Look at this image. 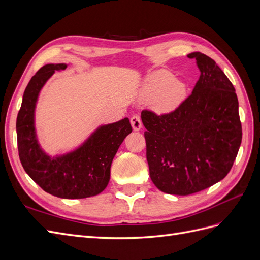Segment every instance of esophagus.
<instances>
[{
	"label": "esophagus",
	"instance_id": "1",
	"mask_svg": "<svg viewBox=\"0 0 260 260\" xmlns=\"http://www.w3.org/2000/svg\"><path fill=\"white\" fill-rule=\"evenodd\" d=\"M131 125L132 128L135 131H139L141 128H142V120H141V118L139 115H133L130 119Z\"/></svg>",
	"mask_w": 260,
	"mask_h": 260
}]
</instances>
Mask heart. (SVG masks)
I'll use <instances>...</instances> for the list:
<instances>
[{
  "label": "heart",
  "mask_w": 260,
  "mask_h": 260,
  "mask_svg": "<svg viewBox=\"0 0 260 260\" xmlns=\"http://www.w3.org/2000/svg\"><path fill=\"white\" fill-rule=\"evenodd\" d=\"M142 96L153 100L157 111L166 113L174 111L186 96V85L183 81L174 79L166 70H158L149 75L143 85Z\"/></svg>",
  "instance_id": "heart-1"
}]
</instances>
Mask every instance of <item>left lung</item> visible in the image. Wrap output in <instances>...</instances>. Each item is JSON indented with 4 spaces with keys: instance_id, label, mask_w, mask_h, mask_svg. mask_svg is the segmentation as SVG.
Here are the masks:
<instances>
[{
    "instance_id": "1",
    "label": "left lung",
    "mask_w": 260,
    "mask_h": 260,
    "mask_svg": "<svg viewBox=\"0 0 260 260\" xmlns=\"http://www.w3.org/2000/svg\"><path fill=\"white\" fill-rule=\"evenodd\" d=\"M201 70L191 95L176 109L157 115L143 109L149 176L160 191L188 195L222 180L242 142L235 89L216 61L194 52Z\"/></svg>"
}]
</instances>
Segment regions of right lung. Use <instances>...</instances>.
I'll use <instances>...</instances> for the list:
<instances>
[{
    "mask_svg": "<svg viewBox=\"0 0 260 260\" xmlns=\"http://www.w3.org/2000/svg\"><path fill=\"white\" fill-rule=\"evenodd\" d=\"M65 64H48L31 78L23 93L16 129L19 159L23 169L45 192L61 199H85L107 186L114 156L132 132L128 118L103 125L77 151L59 157L44 154L36 139L34 114L38 94L46 80Z\"/></svg>",
    "mask_w": 260,
    "mask_h": 260,
    "instance_id": "right-lung-1",
    "label": "right lung"
}]
</instances>
